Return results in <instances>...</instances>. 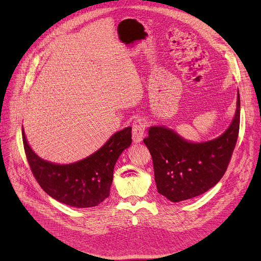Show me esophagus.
I'll return each mask as SVG.
<instances>
[{
    "instance_id": "34e87169",
    "label": "esophagus",
    "mask_w": 261,
    "mask_h": 261,
    "mask_svg": "<svg viewBox=\"0 0 261 261\" xmlns=\"http://www.w3.org/2000/svg\"><path fill=\"white\" fill-rule=\"evenodd\" d=\"M147 122L143 118H137L134 120L132 125V137L134 142H140L143 138Z\"/></svg>"
}]
</instances>
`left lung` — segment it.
I'll return each instance as SVG.
<instances>
[{"instance_id":"1","label":"left lung","mask_w":261,"mask_h":261,"mask_svg":"<svg viewBox=\"0 0 261 261\" xmlns=\"http://www.w3.org/2000/svg\"><path fill=\"white\" fill-rule=\"evenodd\" d=\"M240 94L236 117L224 134L192 143L165 127H151L143 139L153 159L157 190L172 202L203 194L224 175L240 130Z\"/></svg>"}]
</instances>
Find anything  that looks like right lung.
Listing matches in <instances>:
<instances>
[{
  "mask_svg": "<svg viewBox=\"0 0 261 261\" xmlns=\"http://www.w3.org/2000/svg\"><path fill=\"white\" fill-rule=\"evenodd\" d=\"M131 127L115 133L93 155L79 162L59 165L42 160L28 144L22 130L24 153L40 187L54 199L73 207H92L109 196L116 162L132 142Z\"/></svg>",
  "mask_w": 261,
  "mask_h": 261,
  "instance_id": "obj_1",
  "label": "right lung"
}]
</instances>
